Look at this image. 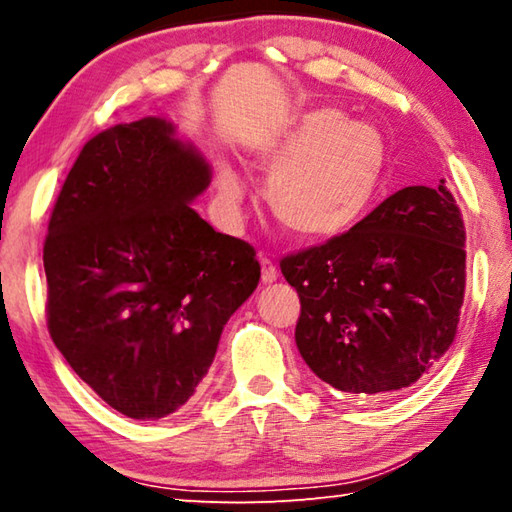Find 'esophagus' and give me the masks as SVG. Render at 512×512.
<instances>
[{
  "mask_svg": "<svg viewBox=\"0 0 512 512\" xmlns=\"http://www.w3.org/2000/svg\"><path fill=\"white\" fill-rule=\"evenodd\" d=\"M259 264H262V282L264 284L275 282L277 280V268H275V264L271 262V259L262 257V259H259Z\"/></svg>",
  "mask_w": 512,
  "mask_h": 512,
  "instance_id": "esophagus-1",
  "label": "esophagus"
}]
</instances>
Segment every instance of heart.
Segmentation results:
<instances>
[{
  "instance_id": "heart-1",
  "label": "heart",
  "mask_w": 512,
  "mask_h": 512,
  "mask_svg": "<svg viewBox=\"0 0 512 512\" xmlns=\"http://www.w3.org/2000/svg\"><path fill=\"white\" fill-rule=\"evenodd\" d=\"M255 158L268 171L266 201L275 219L291 235L320 241L366 216L384 180L386 142L366 121L314 108L259 144ZM216 187L223 210L239 216L248 187L232 164L219 162Z\"/></svg>"
}]
</instances>
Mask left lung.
<instances>
[{
	"mask_svg": "<svg viewBox=\"0 0 512 512\" xmlns=\"http://www.w3.org/2000/svg\"><path fill=\"white\" fill-rule=\"evenodd\" d=\"M465 228L454 196L404 187L345 235L280 262L300 296V357L343 393L418 381L456 336Z\"/></svg>",
	"mask_w": 512,
	"mask_h": 512,
	"instance_id": "8db88e82",
	"label": "left lung"
}]
</instances>
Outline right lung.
<instances>
[{"instance_id":"add662e5","label":"right lung","mask_w":512,"mask_h":512,"mask_svg":"<svg viewBox=\"0 0 512 512\" xmlns=\"http://www.w3.org/2000/svg\"><path fill=\"white\" fill-rule=\"evenodd\" d=\"M210 180L171 121L144 117L83 146L51 212L49 334L133 420H160L194 395L225 323L257 289L253 246L192 207Z\"/></svg>"}]
</instances>
